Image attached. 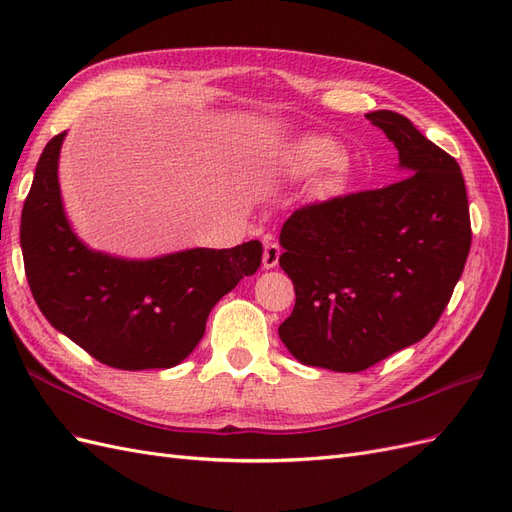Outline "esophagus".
I'll use <instances>...</instances> for the list:
<instances>
[{
  "instance_id": "1",
  "label": "esophagus",
  "mask_w": 512,
  "mask_h": 512,
  "mask_svg": "<svg viewBox=\"0 0 512 512\" xmlns=\"http://www.w3.org/2000/svg\"><path fill=\"white\" fill-rule=\"evenodd\" d=\"M280 256H282V247L277 243H267L265 254H262V265H265V269H273L277 267V262H280Z\"/></svg>"
}]
</instances>
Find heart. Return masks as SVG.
Here are the masks:
<instances>
[{"label":"heart","instance_id":"1","mask_svg":"<svg viewBox=\"0 0 512 512\" xmlns=\"http://www.w3.org/2000/svg\"><path fill=\"white\" fill-rule=\"evenodd\" d=\"M339 156H342V151L329 138L305 136L290 151V168L297 175H309L335 164Z\"/></svg>","mask_w":512,"mask_h":512}]
</instances>
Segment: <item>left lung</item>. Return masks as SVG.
Here are the masks:
<instances>
[{
	"label": "left lung",
	"mask_w": 512,
	"mask_h": 512,
	"mask_svg": "<svg viewBox=\"0 0 512 512\" xmlns=\"http://www.w3.org/2000/svg\"><path fill=\"white\" fill-rule=\"evenodd\" d=\"M399 151L406 177L294 211L280 267L294 284L280 337L303 365L363 371L436 327L472 243L461 168L412 121L365 115Z\"/></svg>",
	"instance_id": "obj_1"
}]
</instances>
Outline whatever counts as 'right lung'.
Returning a JSON list of instances; mask_svg holds the SVG:
<instances>
[{"instance_id": "right-lung-1", "label": "right lung", "mask_w": 512, "mask_h": 512, "mask_svg": "<svg viewBox=\"0 0 512 512\" xmlns=\"http://www.w3.org/2000/svg\"><path fill=\"white\" fill-rule=\"evenodd\" d=\"M64 136L46 143L21 215L25 275L40 312L108 367H175L203 339L213 305L256 273L262 245L196 247L151 260L89 250L61 205L57 164Z\"/></svg>"}]
</instances>
